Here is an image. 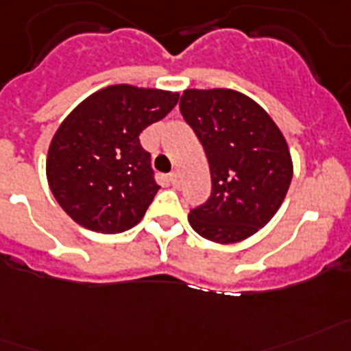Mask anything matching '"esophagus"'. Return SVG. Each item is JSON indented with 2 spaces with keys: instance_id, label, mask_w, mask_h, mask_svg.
I'll use <instances>...</instances> for the list:
<instances>
[{
  "instance_id": "34e87169",
  "label": "esophagus",
  "mask_w": 351,
  "mask_h": 351,
  "mask_svg": "<svg viewBox=\"0 0 351 351\" xmlns=\"http://www.w3.org/2000/svg\"><path fill=\"white\" fill-rule=\"evenodd\" d=\"M169 181H170V184H172V186H178V184H179V176H178V172L169 173Z\"/></svg>"
}]
</instances>
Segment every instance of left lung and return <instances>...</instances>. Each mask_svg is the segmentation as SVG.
I'll return each instance as SVG.
<instances>
[{
  "mask_svg": "<svg viewBox=\"0 0 351 351\" xmlns=\"http://www.w3.org/2000/svg\"><path fill=\"white\" fill-rule=\"evenodd\" d=\"M179 109L206 152L211 195L188 221L211 242L233 244L274 217L292 181L282 130L251 98L231 89H186Z\"/></svg>",
  "mask_w": 351,
  "mask_h": 351,
  "instance_id": "left-lung-1",
  "label": "left lung"
}]
</instances>
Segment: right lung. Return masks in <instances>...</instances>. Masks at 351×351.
I'll list each match as a JSON object with an SVG mask.
<instances>
[{"instance_id":"1","label":"right lung","mask_w":351,"mask_h":351,"mask_svg":"<svg viewBox=\"0 0 351 351\" xmlns=\"http://www.w3.org/2000/svg\"><path fill=\"white\" fill-rule=\"evenodd\" d=\"M178 100V93L109 86L60 123L48 150L46 178L77 224L111 234L143 219L159 184L140 134L167 117Z\"/></svg>"}]
</instances>
